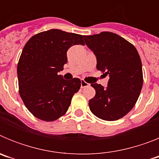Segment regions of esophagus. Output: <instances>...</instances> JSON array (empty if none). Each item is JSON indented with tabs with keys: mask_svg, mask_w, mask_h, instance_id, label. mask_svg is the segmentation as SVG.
Instances as JSON below:
<instances>
[{
	"mask_svg": "<svg viewBox=\"0 0 159 159\" xmlns=\"http://www.w3.org/2000/svg\"><path fill=\"white\" fill-rule=\"evenodd\" d=\"M88 86H89V84H88V83L85 82L84 80H81V88H84Z\"/></svg>",
	"mask_w": 159,
	"mask_h": 159,
	"instance_id": "obj_1",
	"label": "esophagus"
}]
</instances>
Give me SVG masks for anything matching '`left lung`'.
I'll return each instance as SVG.
<instances>
[{
  "label": "left lung",
  "instance_id": "obj_1",
  "mask_svg": "<svg viewBox=\"0 0 159 159\" xmlns=\"http://www.w3.org/2000/svg\"><path fill=\"white\" fill-rule=\"evenodd\" d=\"M84 38L96 56L97 69L110 76L107 88L91 84L95 95L88 102L90 110L102 120L116 121L126 116L139 99L143 84L141 59L131 43L113 32Z\"/></svg>",
  "mask_w": 159,
  "mask_h": 159
}]
</instances>
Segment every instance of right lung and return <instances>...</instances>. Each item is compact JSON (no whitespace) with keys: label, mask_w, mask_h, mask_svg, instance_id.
Returning a JSON list of instances; mask_svg holds the SVG:
<instances>
[{"label":"right lung","mask_w":159,"mask_h":159,"mask_svg":"<svg viewBox=\"0 0 159 159\" xmlns=\"http://www.w3.org/2000/svg\"><path fill=\"white\" fill-rule=\"evenodd\" d=\"M84 45L82 35L51 29L28 40L17 64L19 93L25 107L36 118L55 121L65 115L81 81L65 80L58 72L67 62V51Z\"/></svg>","instance_id":"1"}]
</instances>
